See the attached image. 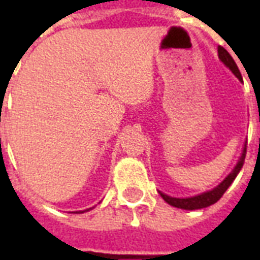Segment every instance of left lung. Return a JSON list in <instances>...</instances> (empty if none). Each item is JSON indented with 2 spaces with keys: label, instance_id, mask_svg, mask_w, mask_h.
Instances as JSON below:
<instances>
[{
  "label": "left lung",
  "instance_id": "obj_1",
  "mask_svg": "<svg viewBox=\"0 0 260 260\" xmlns=\"http://www.w3.org/2000/svg\"><path fill=\"white\" fill-rule=\"evenodd\" d=\"M217 53H218V58L220 61L223 62L227 68L233 72V74L238 78L240 80H242V76H241V72L237 64H235V61L233 59V57L230 55L229 51L225 50L221 46H218L217 48ZM245 154H246V143L244 145V150H242V154H241L240 160H238V163L235 164L234 170L230 173L225 178H224L220 184H218L216 188H213L210 191H206L201 193V195H195L191 196V198H173V196H169L163 193V192H158L160 196L163 198L164 201L167 202L169 205L174 207H178V209H184V210H198V209H203V207H207L213 205V203H216V202L223 196V193L227 189H229V186L233 184V181L235 180V177L238 175V173L242 169V166H244V161H245Z\"/></svg>",
  "mask_w": 260,
  "mask_h": 260
}]
</instances>
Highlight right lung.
<instances>
[{
    "label": "right lung",
    "mask_w": 260,
    "mask_h": 260,
    "mask_svg": "<svg viewBox=\"0 0 260 260\" xmlns=\"http://www.w3.org/2000/svg\"><path fill=\"white\" fill-rule=\"evenodd\" d=\"M93 207H90V209H86V210H79V212H74V213H85V212H89V210H91Z\"/></svg>",
    "instance_id": "right-lung-1"
}]
</instances>
